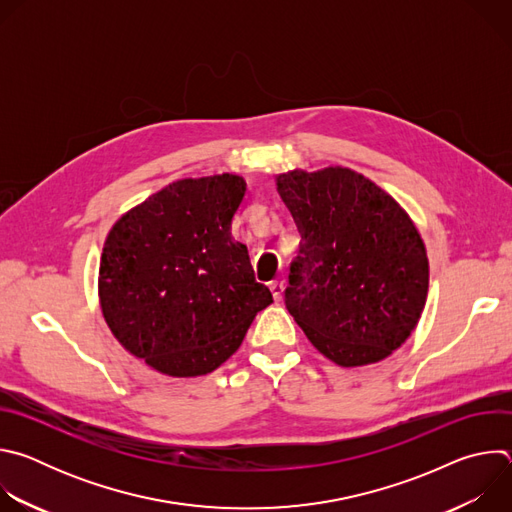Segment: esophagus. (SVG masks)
Here are the masks:
<instances>
[{
	"instance_id": "1",
	"label": "esophagus",
	"mask_w": 512,
	"mask_h": 512,
	"mask_svg": "<svg viewBox=\"0 0 512 512\" xmlns=\"http://www.w3.org/2000/svg\"><path fill=\"white\" fill-rule=\"evenodd\" d=\"M269 289H271V294H273L275 302H281V298H283V289H285L283 281H273V283L269 285Z\"/></svg>"
}]
</instances>
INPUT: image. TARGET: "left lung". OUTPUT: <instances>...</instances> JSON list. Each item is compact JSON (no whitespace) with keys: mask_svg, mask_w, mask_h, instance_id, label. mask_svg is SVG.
Segmentation results:
<instances>
[{"mask_svg":"<svg viewBox=\"0 0 512 512\" xmlns=\"http://www.w3.org/2000/svg\"><path fill=\"white\" fill-rule=\"evenodd\" d=\"M275 184L302 235L287 312L340 367L387 358L415 330L429 287L425 245L409 214L342 166L291 170Z\"/></svg>","mask_w":512,"mask_h":512,"instance_id":"1","label":"left lung"}]
</instances>
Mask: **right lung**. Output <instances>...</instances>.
Wrapping results in <instances>:
<instances>
[{
	"label": "right lung",
	"instance_id": "obj_1",
	"mask_svg": "<svg viewBox=\"0 0 512 512\" xmlns=\"http://www.w3.org/2000/svg\"><path fill=\"white\" fill-rule=\"evenodd\" d=\"M237 174L184 178L127 210L99 267L103 318L119 344L168 377L212 373L273 298L231 223Z\"/></svg>",
	"mask_w": 512,
	"mask_h": 512
}]
</instances>
